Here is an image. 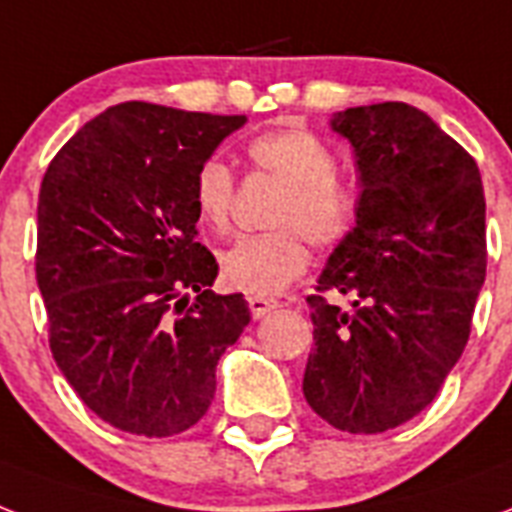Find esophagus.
<instances>
[{
    "label": "esophagus",
    "mask_w": 512,
    "mask_h": 512,
    "mask_svg": "<svg viewBox=\"0 0 512 512\" xmlns=\"http://www.w3.org/2000/svg\"><path fill=\"white\" fill-rule=\"evenodd\" d=\"M248 307H251L253 318L261 320V318H264V315H269V312L275 310L277 301L275 299H259V296H251V299H248Z\"/></svg>",
    "instance_id": "1"
}]
</instances>
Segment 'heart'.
Segmentation results:
<instances>
[{
  "instance_id": "obj_1",
  "label": "heart",
  "mask_w": 512,
  "mask_h": 512,
  "mask_svg": "<svg viewBox=\"0 0 512 512\" xmlns=\"http://www.w3.org/2000/svg\"><path fill=\"white\" fill-rule=\"evenodd\" d=\"M248 154L256 168L285 186L267 235L243 237L221 253V280L248 296L269 299L307 267L304 240L315 248H334L355 224V200L336 181L339 162L310 130H275L253 138ZM194 211L213 232L229 227L235 178L221 160L202 162L192 189Z\"/></svg>"
}]
</instances>
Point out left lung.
<instances>
[{
    "label": "left lung",
    "instance_id": "obj_1",
    "mask_svg": "<svg viewBox=\"0 0 512 512\" xmlns=\"http://www.w3.org/2000/svg\"><path fill=\"white\" fill-rule=\"evenodd\" d=\"M360 173L355 227L310 296L304 398L328 425L374 435L425 411L457 366L486 277L478 165L414 106H355L331 117ZM344 292L353 310L322 296Z\"/></svg>",
    "mask_w": 512,
    "mask_h": 512
}]
</instances>
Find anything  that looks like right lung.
Here are the masks:
<instances>
[{
    "label": "right lung",
    "instance_id": "add662e5",
    "mask_svg": "<svg viewBox=\"0 0 512 512\" xmlns=\"http://www.w3.org/2000/svg\"><path fill=\"white\" fill-rule=\"evenodd\" d=\"M243 114L128 101L74 133L37 205V285L53 358L93 414L168 438L197 425L216 366L251 323L243 293L211 291L192 189ZM195 299H191V293Z\"/></svg>",
    "mask_w": 512,
    "mask_h": 512
}]
</instances>
